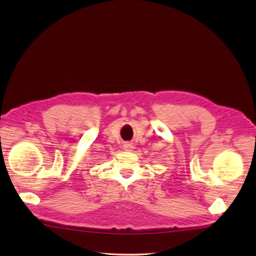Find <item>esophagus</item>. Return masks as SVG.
Segmentation results:
<instances>
[{"label":"esophagus","instance_id":"34e87169","mask_svg":"<svg viewBox=\"0 0 256 256\" xmlns=\"http://www.w3.org/2000/svg\"><path fill=\"white\" fill-rule=\"evenodd\" d=\"M123 150H128V152H131V150H134V145H133V143H131V142H126V143H124V145H123Z\"/></svg>","mask_w":256,"mask_h":256}]
</instances>
